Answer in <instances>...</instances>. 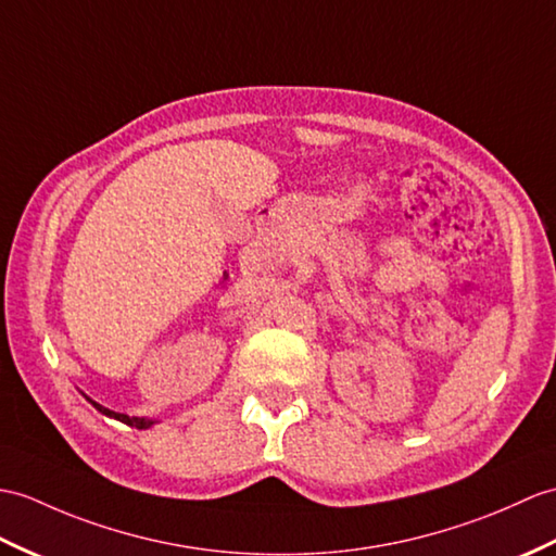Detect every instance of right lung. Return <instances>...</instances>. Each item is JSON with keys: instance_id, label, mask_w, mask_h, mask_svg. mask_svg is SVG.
I'll return each mask as SVG.
<instances>
[{"instance_id": "obj_1", "label": "right lung", "mask_w": 556, "mask_h": 556, "mask_svg": "<svg viewBox=\"0 0 556 556\" xmlns=\"http://www.w3.org/2000/svg\"><path fill=\"white\" fill-rule=\"evenodd\" d=\"M89 403H92V400H89ZM92 405L101 412V415L118 419V421H123V424H127V426H135V429H149V426L153 424V421H149V419H139V417H127V415H121V412H113V409H109V407H101L99 403H92Z\"/></svg>"}]
</instances>
